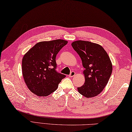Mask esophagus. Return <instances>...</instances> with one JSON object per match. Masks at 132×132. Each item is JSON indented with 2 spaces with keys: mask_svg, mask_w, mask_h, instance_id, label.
I'll return each mask as SVG.
<instances>
[{
  "mask_svg": "<svg viewBox=\"0 0 132 132\" xmlns=\"http://www.w3.org/2000/svg\"><path fill=\"white\" fill-rule=\"evenodd\" d=\"M75 75V71H71L70 74L69 75V77H74Z\"/></svg>",
  "mask_w": 132,
  "mask_h": 132,
  "instance_id": "esophagus-1",
  "label": "esophagus"
}]
</instances>
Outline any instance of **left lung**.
I'll list each match as a JSON object with an SVG mask.
<instances>
[{
  "mask_svg": "<svg viewBox=\"0 0 132 132\" xmlns=\"http://www.w3.org/2000/svg\"><path fill=\"white\" fill-rule=\"evenodd\" d=\"M71 46L81 58L85 68V81L78 87L79 93L87 98L96 96L106 86L112 71L109 55L101 46L91 42L77 41Z\"/></svg>",
  "mask_w": 132,
  "mask_h": 132,
  "instance_id": "1",
  "label": "left lung"
}]
</instances>
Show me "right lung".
I'll return each instance as SVG.
<instances>
[{
	"instance_id": "right-lung-1",
	"label": "right lung",
	"mask_w": 132,
	"mask_h": 132,
	"mask_svg": "<svg viewBox=\"0 0 132 132\" xmlns=\"http://www.w3.org/2000/svg\"><path fill=\"white\" fill-rule=\"evenodd\" d=\"M67 43L60 39L38 42L23 56V79L28 88L38 96H46L53 93L66 77L56 70L55 58Z\"/></svg>"
}]
</instances>
